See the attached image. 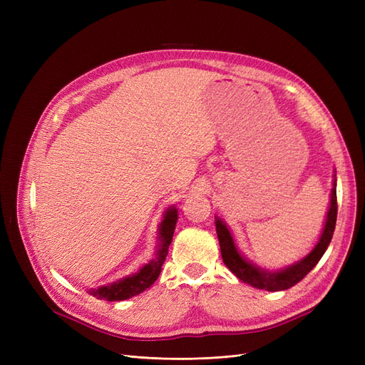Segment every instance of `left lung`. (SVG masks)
<instances>
[{"instance_id":"1","label":"left lung","mask_w":365,"mask_h":365,"mask_svg":"<svg viewBox=\"0 0 365 365\" xmlns=\"http://www.w3.org/2000/svg\"><path fill=\"white\" fill-rule=\"evenodd\" d=\"M336 213H338L336 181H334V189H332V196H330V207L326 217V225H324L322 237L318 240V244L303 260L279 272L263 271L262 268H257L256 264H252L242 257L227 225L219 217H216V233H217L219 245H220V254H222V260L227 264V268L233 272L239 280L251 284L252 288L271 291V292L289 289L298 282H302L306 275L314 269V267L319 262V259L323 257V254L326 252L330 240H332V236H334L335 225H336Z\"/></svg>"}]
</instances>
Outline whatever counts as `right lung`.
<instances>
[{"mask_svg":"<svg viewBox=\"0 0 365 365\" xmlns=\"http://www.w3.org/2000/svg\"><path fill=\"white\" fill-rule=\"evenodd\" d=\"M176 220H178V212H176V208H169L168 212H165L161 227H160L161 244H160V250L157 252L155 259L149 262L148 264H145V267H143L137 274L130 275V277L118 280V282L111 283L108 286H101L98 289H91L90 291L91 295L97 297L98 300L121 302V300H126V298L138 295L143 291L150 288L153 282L158 279V275L161 272V267L165 260V256H168Z\"/></svg>","mask_w":365,"mask_h":365,"instance_id":"obj_1","label":"right lung"}]
</instances>
